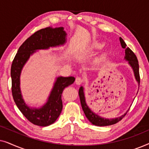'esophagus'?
<instances>
[{
	"label": "esophagus",
	"instance_id": "esophagus-1",
	"mask_svg": "<svg viewBox=\"0 0 149 149\" xmlns=\"http://www.w3.org/2000/svg\"><path fill=\"white\" fill-rule=\"evenodd\" d=\"M84 82V80H83V79L81 78V77H77L76 78V80H75V83H76V84L77 85H80L81 83H83Z\"/></svg>",
	"mask_w": 149,
	"mask_h": 149
}]
</instances>
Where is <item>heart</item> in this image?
Masks as SVG:
<instances>
[{
  "label": "heart",
  "instance_id": "b5f03b06",
  "mask_svg": "<svg viewBox=\"0 0 149 149\" xmlns=\"http://www.w3.org/2000/svg\"><path fill=\"white\" fill-rule=\"evenodd\" d=\"M96 46H97V47H100V45H97Z\"/></svg>",
  "mask_w": 149,
  "mask_h": 149
}]
</instances>
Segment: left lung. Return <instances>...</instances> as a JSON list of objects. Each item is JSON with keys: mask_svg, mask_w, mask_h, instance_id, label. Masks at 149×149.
Instances as JSON below:
<instances>
[{"mask_svg": "<svg viewBox=\"0 0 149 149\" xmlns=\"http://www.w3.org/2000/svg\"><path fill=\"white\" fill-rule=\"evenodd\" d=\"M120 42H121L122 48L125 49V58L124 59L126 61H128V64L130 66L132 67L133 69L134 76H135V79L137 82L138 83V85H140V74H139V64H138V61L137 59V57L134 53L130 49L129 47H127V45L124 42V40L122 39V38H119ZM83 87L81 86L79 88V97H80V101L81 104V107H82L83 111L84 112L85 116L87 118V119L91 122L93 125H97V126H107V125H111L113 124H115L118 123V122L121 121L123 118L125 117V115L127 113V112L124 114V115H121V117L114 118V119H105V118L100 117L97 114L93 113L91 110L89 109L88 106H87L86 101H85V93L84 91H83Z\"/></svg>", "mask_w": 149, "mask_h": 149, "instance_id": "obj_1", "label": "left lung"}]
</instances>
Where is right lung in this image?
<instances>
[{"instance_id":"right-lung-1","label":"right lung","mask_w":149,"mask_h":149,"mask_svg":"<svg viewBox=\"0 0 149 149\" xmlns=\"http://www.w3.org/2000/svg\"><path fill=\"white\" fill-rule=\"evenodd\" d=\"M66 41V33L63 27H48L38 30L19 47L12 62L11 77L13 100L26 119L36 125L45 127L56 121L62 110L63 90L65 87L72 84L75 78L73 77H58L47 102L38 109L31 108L24 102L20 90V75L22 68L30 56L37 50L63 45Z\"/></svg>"}]
</instances>
